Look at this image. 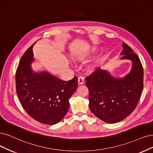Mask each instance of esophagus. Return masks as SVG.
<instances>
[{"label": "esophagus", "mask_w": 153, "mask_h": 153, "mask_svg": "<svg viewBox=\"0 0 153 153\" xmlns=\"http://www.w3.org/2000/svg\"><path fill=\"white\" fill-rule=\"evenodd\" d=\"M84 83V79L82 77H78V84L79 85H82Z\"/></svg>", "instance_id": "1"}]
</instances>
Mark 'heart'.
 I'll return each instance as SVG.
<instances>
[{
  "label": "heart",
  "mask_w": 153,
  "mask_h": 153,
  "mask_svg": "<svg viewBox=\"0 0 153 153\" xmlns=\"http://www.w3.org/2000/svg\"><path fill=\"white\" fill-rule=\"evenodd\" d=\"M96 51H97V48L95 47H93L89 50H84L81 51L79 52L74 54L73 59L75 61H77L79 62H84L91 57V55H93V53L96 52ZM97 67V62H93L88 65L87 69L89 72H93L96 69Z\"/></svg>",
  "instance_id": "1"
}]
</instances>
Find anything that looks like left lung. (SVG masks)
<instances>
[{
    "mask_svg": "<svg viewBox=\"0 0 153 153\" xmlns=\"http://www.w3.org/2000/svg\"><path fill=\"white\" fill-rule=\"evenodd\" d=\"M120 60L132 62L129 73L122 77L98 68L86 78L89 108L100 120L114 123L128 117L136 108L143 89L144 71L137 55L126 43L122 44Z\"/></svg>",
    "mask_w": 153,
    "mask_h": 153,
    "instance_id": "1",
    "label": "left lung"
}]
</instances>
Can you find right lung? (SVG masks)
I'll return each instance as SVG.
<instances>
[{
	"label": "right lung",
	"mask_w": 153,
	"mask_h": 153,
	"mask_svg": "<svg viewBox=\"0 0 153 153\" xmlns=\"http://www.w3.org/2000/svg\"><path fill=\"white\" fill-rule=\"evenodd\" d=\"M35 43L20 60L16 74V92L28 115L40 123L54 125L67 114L69 100L77 89V78L64 81L47 72L34 71Z\"/></svg>",
	"instance_id": "right-lung-1"
}]
</instances>
